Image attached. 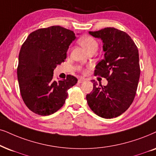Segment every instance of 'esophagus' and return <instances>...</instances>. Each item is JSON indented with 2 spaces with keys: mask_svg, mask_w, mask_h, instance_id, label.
<instances>
[{
  "mask_svg": "<svg viewBox=\"0 0 156 156\" xmlns=\"http://www.w3.org/2000/svg\"><path fill=\"white\" fill-rule=\"evenodd\" d=\"M85 80H85L84 78H79V79H78V83H81L84 82Z\"/></svg>",
  "mask_w": 156,
  "mask_h": 156,
  "instance_id": "1",
  "label": "esophagus"
}]
</instances>
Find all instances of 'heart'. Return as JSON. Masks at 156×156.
Wrapping results in <instances>:
<instances>
[{"instance_id":"heart-1","label":"heart","mask_w":156,"mask_h":156,"mask_svg":"<svg viewBox=\"0 0 156 156\" xmlns=\"http://www.w3.org/2000/svg\"><path fill=\"white\" fill-rule=\"evenodd\" d=\"M79 44L88 52L92 50H98V44L95 39L90 36L82 37L79 39Z\"/></svg>"}]
</instances>
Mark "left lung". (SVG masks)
<instances>
[{
  "label": "left lung",
  "mask_w": 156,
  "mask_h": 156,
  "mask_svg": "<svg viewBox=\"0 0 156 156\" xmlns=\"http://www.w3.org/2000/svg\"><path fill=\"white\" fill-rule=\"evenodd\" d=\"M88 33L103 42L104 57L96 66L94 74L106 78L108 83L98 86L93 80L94 88L86 100L96 115L117 117L135 98L140 74L138 50L127 33L113 27Z\"/></svg>",
  "instance_id": "1"
}]
</instances>
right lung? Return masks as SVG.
<instances>
[{"label": "right lung", "instance_id": "1", "mask_svg": "<svg viewBox=\"0 0 156 156\" xmlns=\"http://www.w3.org/2000/svg\"><path fill=\"white\" fill-rule=\"evenodd\" d=\"M76 38L73 31L52 26L31 32L21 46L18 81L23 102L34 113L47 116L58 111L66 102L68 90L78 82L71 75L65 80H53L55 68L66 60Z\"/></svg>", "mask_w": 156, "mask_h": 156}]
</instances>
